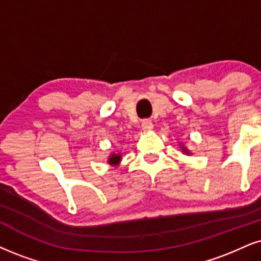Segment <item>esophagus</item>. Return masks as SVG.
I'll use <instances>...</instances> for the list:
<instances>
[{
	"label": "esophagus",
	"mask_w": 261,
	"mask_h": 261,
	"mask_svg": "<svg viewBox=\"0 0 261 261\" xmlns=\"http://www.w3.org/2000/svg\"><path fill=\"white\" fill-rule=\"evenodd\" d=\"M141 128H143L144 130H151L153 128L152 122H151L150 120H144L143 122H141Z\"/></svg>",
	"instance_id": "esophagus-1"
}]
</instances>
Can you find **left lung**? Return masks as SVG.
Wrapping results in <instances>:
<instances>
[{"label":"left lung","mask_w":261,"mask_h":261,"mask_svg":"<svg viewBox=\"0 0 261 261\" xmlns=\"http://www.w3.org/2000/svg\"><path fill=\"white\" fill-rule=\"evenodd\" d=\"M185 151H186V150H185Z\"/></svg>","instance_id":"1"}]
</instances>
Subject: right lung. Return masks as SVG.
<instances>
[{"label": "right lung", "mask_w": 261, "mask_h": 261, "mask_svg": "<svg viewBox=\"0 0 261 261\" xmlns=\"http://www.w3.org/2000/svg\"><path fill=\"white\" fill-rule=\"evenodd\" d=\"M121 161V156H120V153H118V155H116V153H114V155H111V157H110V160H109V163H110V165H116V163H118Z\"/></svg>", "instance_id": "1"}]
</instances>
